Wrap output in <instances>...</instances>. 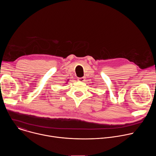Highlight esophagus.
<instances>
[{
  "label": "esophagus",
  "instance_id": "1",
  "mask_svg": "<svg viewBox=\"0 0 156 156\" xmlns=\"http://www.w3.org/2000/svg\"><path fill=\"white\" fill-rule=\"evenodd\" d=\"M84 80H85L84 77H81V78H78V80L79 81H80V82H83V81H84Z\"/></svg>",
  "mask_w": 156,
  "mask_h": 156
}]
</instances>
